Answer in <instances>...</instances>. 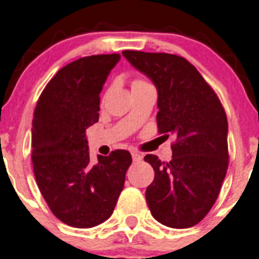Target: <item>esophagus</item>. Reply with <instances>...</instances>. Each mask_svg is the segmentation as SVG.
Here are the masks:
<instances>
[{"instance_id":"esophagus-1","label":"esophagus","mask_w":259,"mask_h":259,"mask_svg":"<svg viewBox=\"0 0 259 259\" xmlns=\"http://www.w3.org/2000/svg\"><path fill=\"white\" fill-rule=\"evenodd\" d=\"M132 159H134V162H140L142 160V155L137 151H132Z\"/></svg>"}]
</instances>
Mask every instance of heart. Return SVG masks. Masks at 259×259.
Instances as JSON below:
<instances>
[{
  "instance_id": "1",
  "label": "heart",
  "mask_w": 259,
  "mask_h": 259,
  "mask_svg": "<svg viewBox=\"0 0 259 259\" xmlns=\"http://www.w3.org/2000/svg\"><path fill=\"white\" fill-rule=\"evenodd\" d=\"M139 82H145V80H142V79H135L134 82H132V84H134V83H139Z\"/></svg>"
}]
</instances>
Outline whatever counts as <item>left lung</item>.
I'll return each instance as SVG.
<instances>
[{
    "label": "left lung",
    "instance_id": "8db88e82",
    "mask_svg": "<svg viewBox=\"0 0 259 259\" xmlns=\"http://www.w3.org/2000/svg\"><path fill=\"white\" fill-rule=\"evenodd\" d=\"M123 56L154 82L158 131L175 137L170 162H160L153 154L145 156L155 172L145 193L149 209L164 226H195L217 200L229 167L224 106L182 56L134 50H124Z\"/></svg>",
    "mask_w": 259,
    "mask_h": 259
}]
</instances>
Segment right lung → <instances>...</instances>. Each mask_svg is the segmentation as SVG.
<instances>
[{
	"label": "right lung",
	"mask_w": 259,
	"mask_h": 259,
	"mask_svg": "<svg viewBox=\"0 0 259 259\" xmlns=\"http://www.w3.org/2000/svg\"><path fill=\"white\" fill-rule=\"evenodd\" d=\"M119 54L92 55L68 64L42 91L33 114L35 181L61 222L89 229L106 221L132 163L127 150L90 159L86 130L99 120L100 92Z\"/></svg>",
	"instance_id": "obj_1"
}]
</instances>
